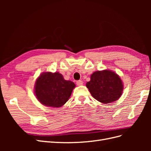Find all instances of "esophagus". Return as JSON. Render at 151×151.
Returning a JSON list of instances; mask_svg holds the SVG:
<instances>
[{
    "label": "esophagus",
    "instance_id": "esophagus-1",
    "mask_svg": "<svg viewBox=\"0 0 151 151\" xmlns=\"http://www.w3.org/2000/svg\"><path fill=\"white\" fill-rule=\"evenodd\" d=\"M76 84H77V86H82V85L83 84V82L82 81H81V80L77 81L76 82Z\"/></svg>",
    "mask_w": 151,
    "mask_h": 151
}]
</instances>
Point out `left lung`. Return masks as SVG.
I'll return each instance as SVG.
<instances>
[{
	"label": "left lung",
	"mask_w": 151,
	"mask_h": 151,
	"mask_svg": "<svg viewBox=\"0 0 151 151\" xmlns=\"http://www.w3.org/2000/svg\"><path fill=\"white\" fill-rule=\"evenodd\" d=\"M92 96L103 104L115 101L120 98L123 84L120 77L109 70L96 71L86 83Z\"/></svg>",
	"instance_id": "1"
}]
</instances>
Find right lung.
<instances>
[{
  "instance_id": "1",
  "label": "right lung",
  "mask_w": 151,
  "mask_h": 151,
  "mask_svg": "<svg viewBox=\"0 0 151 151\" xmlns=\"http://www.w3.org/2000/svg\"><path fill=\"white\" fill-rule=\"evenodd\" d=\"M76 87L70 81H66L59 72H43L36 81L35 93L36 98L47 106H62L70 97Z\"/></svg>"
}]
</instances>
